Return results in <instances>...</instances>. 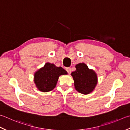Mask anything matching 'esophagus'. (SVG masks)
<instances>
[{"instance_id":"esophagus-1","label":"esophagus","mask_w":130,"mask_h":130,"mask_svg":"<svg viewBox=\"0 0 130 130\" xmlns=\"http://www.w3.org/2000/svg\"><path fill=\"white\" fill-rule=\"evenodd\" d=\"M66 70H67L69 74H70V73H71V69H70V68H67V69H66Z\"/></svg>"}]
</instances>
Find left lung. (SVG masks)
<instances>
[{
  "label": "left lung",
  "mask_w": 130,
  "mask_h": 130,
  "mask_svg": "<svg viewBox=\"0 0 130 130\" xmlns=\"http://www.w3.org/2000/svg\"><path fill=\"white\" fill-rule=\"evenodd\" d=\"M75 68L76 70L71 74L74 80L75 90L83 94L90 93L97 84L96 74L93 70L89 69L84 63L77 64Z\"/></svg>",
  "instance_id": "1"
}]
</instances>
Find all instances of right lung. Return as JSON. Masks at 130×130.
I'll list each match as a JSON object with an SVG mask.
<instances>
[{"instance_id":"1","label":"right lung","mask_w":130,"mask_h":130,"mask_svg":"<svg viewBox=\"0 0 130 130\" xmlns=\"http://www.w3.org/2000/svg\"><path fill=\"white\" fill-rule=\"evenodd\" d=\"M68 73L62 67L47 62L34 74V82L37 88L42 92H48L55 88L58 77Z\"/></svg>"}]
</instances>
